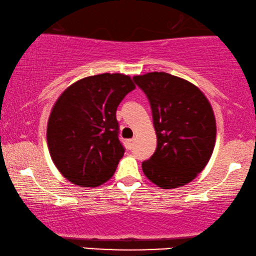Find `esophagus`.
<instances>
[{
  "instance_id": "obj_1",
  "label": "esophagus",
  "mask_w": 256,
  "mask_h": 256,
  "mask_svg": "<svg viewBox=\"0 0 256 256\" xmlns=\"http://www.w3.org/2000/svg\"><path fill=\"white\" fill-rule=\"evenodd\" d=\"M134 141H135L134 138H130V140H128V141H127V146H128L129 149L132 148V146H134Z\"/></svg>"
}]
</instances>
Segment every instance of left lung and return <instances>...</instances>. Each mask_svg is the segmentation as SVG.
<instances>
[{
	"instance_id": "1",
	"label": "left lung",
	"mask_w": 256,
	"mask_h": 256,
	"mask_svg": "<svg viewBox=\"0 0 256 256\" xmlns=\"http://www.w3.org/2000/svg\"><path fill=\"white\" fill-rule=\"evenodd\" d=\"M152 112L157 146L142 163L148 180L162 188H180L200 174L216 144V118L194 84L166 72L135 76Z\"/></svg>"
}]
</instances>
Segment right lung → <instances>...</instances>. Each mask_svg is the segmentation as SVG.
I'll list each match as a JSON object with an SVG mask.
<instances>
[{
    "instance_id": "right-lung-1",
    "label": "right lung",
    "mask_w": 256,
    "mask_h": 256,
    "mask_svg": "<svg viewBox=\"0 0 256 256\" xmlns=\"http://www.w3.org/2000/svg\"><path fill=\"white\" fill-rule=\"evenodd\" d=\"M132 90L129 76L102 73L72 84L56 101L48 146L54 166L71 183L96 188L114 174L124 154L116 110Z\"/></svg>"
}]
</instances>
